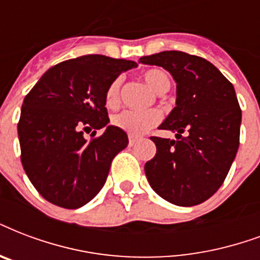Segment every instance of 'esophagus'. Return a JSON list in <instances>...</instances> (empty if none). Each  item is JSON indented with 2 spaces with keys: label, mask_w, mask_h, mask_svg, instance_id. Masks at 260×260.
<instances>
[{
  "label": "esophagus",
  "mask_w": 260,
  "mask_h": 260,
  "mask_svg": "<svg viewBox=\"0 0 260 260\" xmlns=\"http://www.w3.org/2000/svg\"><path fill=\"white\" fill-rule=\"evenodd\" d=\"M139 140V138H136V136H129V146H134L136 142Z\"/></svg>",
  "instance_id": "1"
}]
</instances>
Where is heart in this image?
Masks as SVG:
<instances>
[{"label":"heart","instance_id":"b5f03b06","mask_svg":"<svg viewBox=\"0 0 260 260\" xmlns=\"http://www.w3.org/2000/svg\"><path fill=\"white\" fill-rule=\"evenodd\" d=\"M148 86L156 94H165L170 87V79L168 73L161 69H150L143 75ZM122 77H116L109 84L106 94H105V104L109 109H114L120 105V91H121ZM113 125L120 128L124 132L132 136H140L146 134L152 126L161 122V114L156 110L148 112H134V110H122L112 117Z\"/></svg>","mask_w":260,"mask_h":260}]
</instances>
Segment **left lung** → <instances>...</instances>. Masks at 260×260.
I'll use <instances>...</instances> for the list:
<instances>
[{
    "label": "left lung",
    "mask_w": 260,
    "mask_h": 260,
    "mask_svg": "<svg viewBox=\"0 0 260 260\" xmlns=\"http://www.w3.org/2000/svg\"><path fill=\"white\" fill-rule=\"evenodd\" d=\"M139 62L166 69L177 84L176 106L152 136L156 154L144 172L151 188L177 206L199 205L221 187L240 140L241 110L235 88L207 59L184 51H161Z\"/></svg>",
    "instance_id": "1"
}]
</instances>
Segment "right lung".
<instances>
[{
    "instance_id": "right-lung-1",
    "label": "right lung",
    "mask_w": 260,
    "mask_h": 260,
    "mask_svg": "<svg viewBox=\"0 0 260 260\" xmlns=\"http://www.w3.org/2000/svg\"><path fill=\"white\" fill-rule=\"evenodd\" d=\"M135 67L128 59L82 55L51 67L25 95L17 124L21 164L47 202L79 209L102 189L113 158L128 146L125 132L109 125L105 94ZM101 127L107 129L94 138ZM91 129L88 141L84 131Z\"/></svg>"
}]
</instances>
